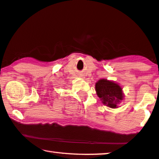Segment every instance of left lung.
I'll use <instances>...</instances> for the list:
<instances>
[{
    "instance_id": "8db88e82",
    "label": "left lung",
    "mask_w": 159,
    "mask_h": 159,
    "mask_svg": "<svg viewBox=\"0 0 159 159\" xmlns=\"http://www.w3.org/2000/svg\"><path fill=\"white\" fill-rule=\"evenodd\" d=\"M95 91L104 105L116 108L124 99L122 88L118 83L101 79L95 83Z\"/></svg>"
}]
</instances>
